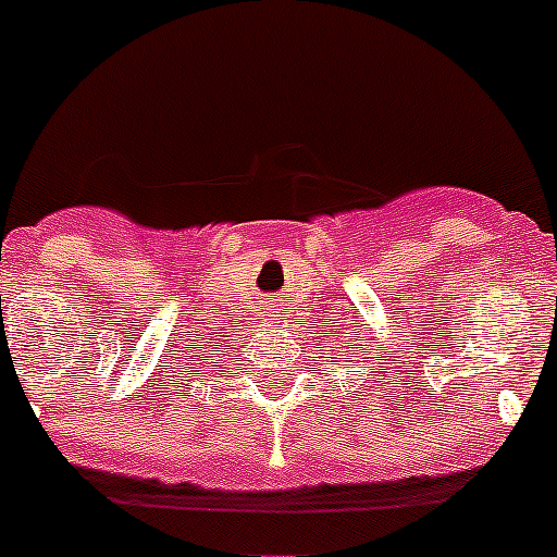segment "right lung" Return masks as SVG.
<instances>
[{
  "label": "right lung",
  "mask_w": 557,
  "mask_h": 557,
  "mask_svg": "<svg viewBox=\"0 0 557 557\" xmlns=\"http://www.w3.org/2000/svg\"><path fill=\"white\" fill-rule=\"evenodd\" d=\"M203 356H207V350H203ZM212 356H215V354H209L207 359H212ZM209 364H212V367H218V361H209Z\"/></svg>",
  "instance_id": "1"
}]
</instances>
